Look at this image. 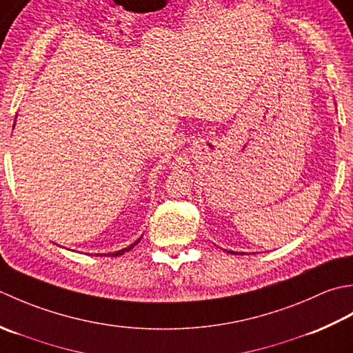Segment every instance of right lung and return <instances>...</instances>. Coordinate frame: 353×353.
Listing matches in <instances>:
<instances>
[{
	"mask_svg": "<svg viewBox=\"0 0 353 353\" xmlns=\"http://www.w3.org/2000/svg\"><path fill=\"white\" fill-rule=\"evenodd\" d=\"M140 242V239L139 241H137V242H134L132 243V245H129L128 248H125V250H120V251H117V253H111L112 256H121V254H125L126 253V251H129V250H132L135 245H137V243H139Z\"/></svg>",
	"mask_w": 353,
	"mask_h": 353,
	"instance_id": "obj_1",
	"label": "right lung"
}]
</instances>
